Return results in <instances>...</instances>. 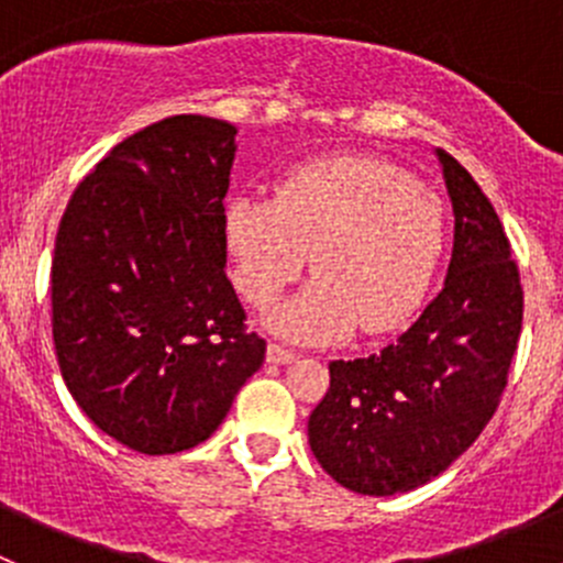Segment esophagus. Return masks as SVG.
Masks as SVG:
<instances>
[{
	"instance_id": "esophagus-1",
	"label": "esophagus",
	"mask_w": 563,
	"mask_h": 563,
	"mask_svg": "<svg viewBox=\"0 0 563 563\" xmlns=\"http://www.w3.org/2000/svg\"><path fill=\"white\" fill-rule=\"evenodd\" d=\"M266 360L275 362V365H288V362L297 360V351L286 349V345L280 343H269V349H266Z\"/></svg>"
}]
</instances>
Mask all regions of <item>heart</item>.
I'll return each instance as SVG.
<instances>
[{
	"label": "heart",
	"mask_w": 563,
	"mask_h": 563,
	"mask_svg": "<svg viewBox=\"0 0 563 563\" xmlns=\"http://www.w3.org/2000/svg\"><path fill=\"white\" fill-rule=\"evenodd\" d=\"M234 280L255 308L305 269L316 283L272 313L294 340L323 343L360 329L384 334L422 302L446 245L444 203L400 166L329 157L297 168L277 198L245 192L225 209Z\"/></svg>",
	"instance_id": "b5f03b06"
}]
</instances>
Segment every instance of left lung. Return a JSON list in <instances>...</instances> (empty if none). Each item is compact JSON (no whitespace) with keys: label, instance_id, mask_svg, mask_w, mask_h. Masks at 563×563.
<instances>
[{"label":"left lung","instance_id":"obj_1","mask_svg":"<svg viewBox=\"0 0 563 563\" xmlns=\"http://www.w3.org/2000/svg\"><path fill=\"white\" fill-rule=\"evenodd\" d=\"M455 247L439 297L378 354L329 362L308 422L321 468L362 496L435 479L479 439L507 389L523 327L518 261L496 209L444 150Z\"/></svg>","mask_w":563,"mask_h":563}]
</instances>
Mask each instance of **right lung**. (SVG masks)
I'll list each match as a JSON object with an SVG mask.
<instances>
[{
  "instance_id": "1",
  "label": "right lung",
  "mask_w": 563,
  "mask_h": 563,
  "mask_svg": "<svg viewBox=\"0 0 563 563\" xmlns=\"http://www.w3.org/2000/svg\"><path fill=\"white\" fill-rule=\"evenodd\" d=\"M234 124L179 113L128 135L67 201L51 327L81 411L144 455L218 430L266 340L225 277Z\"/></svg>"
}]
</instances>
